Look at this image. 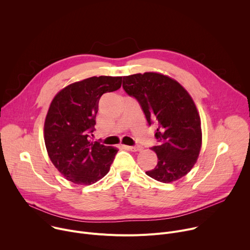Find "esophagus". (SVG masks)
Segmentation results:
<instances>
[{
	"label": "esophagus",
	"instance_id": "esophagus-1",
	"mask_svg": "<svg viewBox=\"0 0 250 250\" xmlns=\"http://www.w3.org/2000/svg\"><path fill=\"white\" fill-rule=\"evenodd\" d=\"M125 148L131 150V151H141L142 150V146H125Z\"/></svg>",
	"mask_w": 250,
	"mask_h": 250
}]
</instances>
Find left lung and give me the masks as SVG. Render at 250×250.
I'll list each match as a JSON object with an SVG mask.
<instances>
[{
  "label": "left lung",
  "instance_id": "8db88e82",
  "mask_svg": "<svg viewBox=\"0 0 250 250\" xmlns=\"http://www.w3.org/2000/svg\"><path fill=\"white\" fill-rule=\"evenodd\" d=\"M123 88L139 103L149 125L157 124V165L146 173L153 179L171 183L195 165L202 146L201 119L189 93L174 79L146 72L125 76Z\"/></svg>",
  "mask_w": 250,
  "mask_h": 250
}]
</instances>
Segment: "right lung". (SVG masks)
Wrapping results in <instances>:
<instances>
[{
    "label": "right lung",
    "instance_id": "obj_1",
    "mask_svg": "<svg viewBox=\"0 0 250 250\" xmlns=\"http://www.w3.org/2000/svg\"><path fill=\"white\" fill-rule=\"evenodd\" d=\"M122 78H87L68 85L52 100L44 123V142L51 162L67 180L91 185L109 172L118 149L90 137L100 98L119 90Z\"/></svg>",
    "mask_w": 250,
    "mask_h": 250
}]
</instances>
